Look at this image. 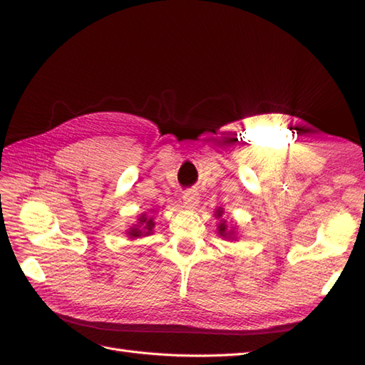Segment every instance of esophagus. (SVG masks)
<instances>
[{
    "instance_id": "esophagus-1",
    "label": "esophagus",
    "mask_w": 365,
    "mask_h": 365,
    "mask_svg": "<svg viewBox=\"0 0 365 365\" xmlns=\"http://www.w3.org/2000/svg\"><path fill=\"white\" fill-rule=\"evenodd\" d=\"M182 200H184V204L187 207H196L197 202H200V193H197L195 189H187L182 195Z\"/></svg>"
}]
</instances>
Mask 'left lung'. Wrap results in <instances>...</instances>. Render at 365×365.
Listing matches in <instances>:
<instances>
[{
    "instance_id": "8db88e82",
    "label": "left lung",
    "mask_w": 365,
    "mask_h": 365,
    "mask_svg": "<svg viewBox=\"0 0 365 365\" xmlns=\"http://www.w3.org/2000/svg\"><path fill=\"white\" fill-rule=\"evenodd\" d=\"M220 216H222V210H217V217H220ZM219 235L222 237H227V236L231 237V235H233V233H230V231L227 233V225H225L224 220L219 224Z\"/></svg>"
}]
</instances>
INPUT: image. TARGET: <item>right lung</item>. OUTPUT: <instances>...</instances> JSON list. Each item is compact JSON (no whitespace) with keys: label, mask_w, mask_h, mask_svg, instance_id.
I'll use <instances>...</instances> for the list:
<instances>
[{"label":"right lung","mask_w":365,"mask_h":365,"mask_svg":"<svg viewBox=\"0 0 365 365\" xmlns=\"http://www.w3.org/2000/svg\"><path fill=\"white\" fill-rule=\"evenodd\" d=\"M138 220H140V227L141 228H138V227L137 228H132L129 231V236L130 237H140L143 235H150L153 225H155V222H153L150 217H146L145 215H143Z\"/></svg>","instance_id":"1"}]
</instances>
